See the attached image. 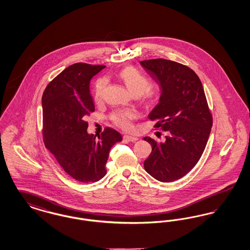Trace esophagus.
I'll list each match as a JSON object with an SVG mask.
<instances>
[{
    "label": "esophagus",
    "instance_id": "34e87169",
    "mask_svg": "<svg viewBox=\"0 0 250 250\" xmlns=\"http://www.w3.org/2000/svg\"><path fill=\"white\" fill-rule=\"evenodd\" d=\"M124 141L125 142H131V143H135L138 141V138L136 137H133V136H124Z\"/></svg>",
    "mask_w": 250,
    "mask_h": 250
}]
</instances>
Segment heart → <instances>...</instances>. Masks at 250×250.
Segmentation results:
<instances>
[{
	"label": "heart",
	"instance_id": "b5f03b06",
	"mask_svg": "<svg viewBox=\"0 0 250 250\" xmlns=\"http://www.w3.org/2000/svg\"><path fill=\"white\" fill-rule=\"evenodd\" d=\"M118 76L133 95L136 96L140 95L145 105H152L156 100L157 90L152 86H149V81L147 77L139 71L136 67L125 66L120 70ZM107 84V79L104 78L96 81L94 89V99L95 102H100L103 99ZM135 117L136 114L134 111L121 109L114 111L110 115V120L120 128L124 130H131L133 127V120L135 119Z\"/></svg>",
	"mask_w": 250,
	"mask_h": 250
}]
</instances>
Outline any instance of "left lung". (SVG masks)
I'll use <instances>...</instances> for the list:
<instances>
[{"mask_svg":"<svg viewBox=\"0 0 250 250\" xmlns=\"http://www.w3.org/2000/svg\"><path fill=\"white\" fill-rule=\"evenodd\" d=\"M141 64L161 90L159 103L148 117L156 121L155 127L167 132L164 143L144 138L152 145L144 168L160 182H172L185 176L200 160L213 117L202 82L191 68L166 59L146 60Z\"/></svg>","mask_w":250,"mask_h":250,"instance_id":"8db88e82","label":"left lung"}]
</instances>
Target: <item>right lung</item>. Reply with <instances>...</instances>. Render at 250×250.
Segmentation results:
<instances>
[{
	"label": "right lung",
	"mask_w": 250,
	"mask_h": 250,
	"mask_svg": "<svg viewBox=\"0 0 250 250\" xmlns=\"http://www.w3.org/2000/svg\"><path fill=\"white\" fill-rule=\"evenodd\" d=\"M105 65L74 63L54 78L42 96L43 140L60 166L72 178L93 183L103 178L110 148L123 138L106 127L88 134L86 117L95 111L90 82Z\"/></svg>",
	"instance_id": "obj_1"
}]
</instances>
